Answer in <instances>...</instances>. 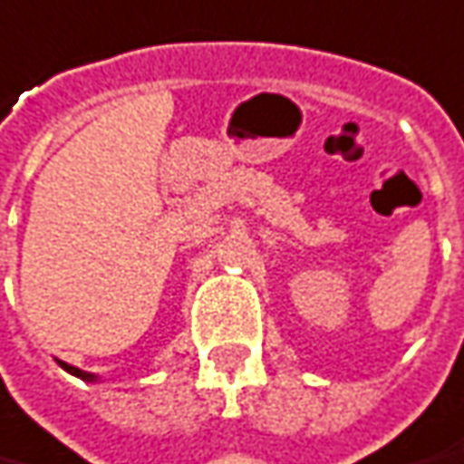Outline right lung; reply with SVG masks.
I'll return each mask as SVG.
<instances>
[{
	"label": "right lung",
	"mask_w": 464,
	"mask_h": 464,
	"mask_svg": "<svg viewBox=\"0 0 464 464\" xmlns=\"http://www.w3.org/2000/svg\"><path fill=\"white\" fill-rule=\"evenodd\" d=\"M60 367L64 369V372H70V374H74V377L85 379V382H95V374H90V372H82V369L72 367V364H67V362H60Z\"/></svg>",
	"instance_id": "1"
}]
</instances>
